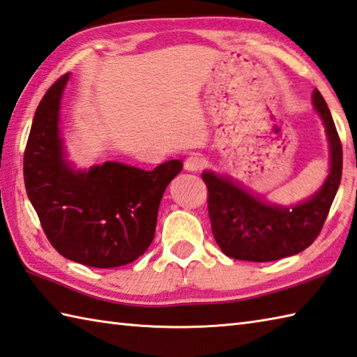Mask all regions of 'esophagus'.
<instances>
[{"label":"esophagus","instance_id":"obj_1","mask_svg":"<svg viewBox=\"0 0 357 357\" xmlns=\"http://www.w3.org/2000/svg\"><path fill=\"white\" fill-rule=\"evenodd\" d=\"M204 165H206L204 158H201V156H198V155H192V156H188V158L185 159L184 169L188 170V172H199Z\"/></svg>","mask_w":357,"mask_h":357}]
</instances>
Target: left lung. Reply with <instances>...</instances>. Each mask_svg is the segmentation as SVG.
<instances>
[{
    "mask_svg": "<svg viewBox=\"0 0 357 357\" xmlns=\"http://www.w3.org/2000/svg\"><path fill=\"white\" fill-rule=\"evenodd\" d=\"M314 108L322 117L331 151V169L322 188L294 207L268 204L229 178L202 173L212 232L222 252L235 260L274 261L296 255L314 243L330 212L342 178V144L330 108L312 93Z\"/></svg>",
    "mask_w": 357,
    "mask_h": 357,
    "instance_id": "left-lung-1",
    "label": "left lung"
}]
</instances>
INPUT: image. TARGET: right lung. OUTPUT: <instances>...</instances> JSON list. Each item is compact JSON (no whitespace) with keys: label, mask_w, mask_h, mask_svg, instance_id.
I'll list each match as a JSON object with an SVG mask.
<instances>
[{"label":"right lung","mask_w":357,"mask_h":357,"mask_svg":"<svg viewBox=\"0 0 357 357\" xmlns=\"http://www.w3.org/2000/svg\"><path fill=\"white\" fill-rule=\"evenodd\" d=\"M68 80L61 75L35 111L23 160L27 197L60 255L91 268L123 266L155 238L160 199L183 162L173 159L151 172L105 162L74 172L59 128Z\"/></svg>","instance_id":"obj_1"}]
</instances>
